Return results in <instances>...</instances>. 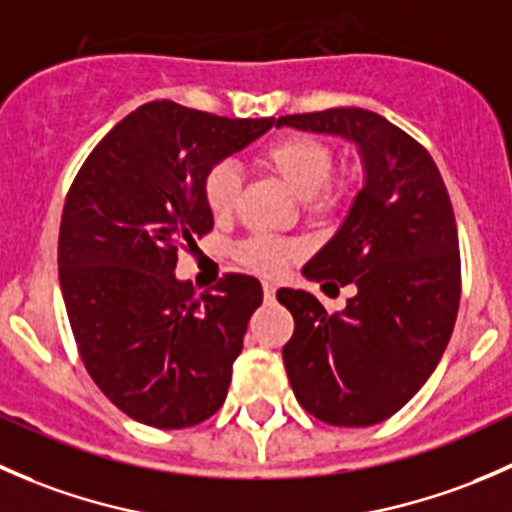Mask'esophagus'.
<instances>
[{"label":"esophagus","instance_id":"34e87169","mask_svg":"<svg viewBox=\"0 0 512 512\" xmlns=\"http://www.w3.org/2000/svg\"><path fill=\"white\" fill-rule=\"evenodd\" d=\"M262 292H265L267 302H272V299H275L277 285H275V282H272V280H265V282H262Z\"/></svg>","mask_w":512,"mask_h":512}]
</instances>
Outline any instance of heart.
Segmentation results:
<instances>
[{"instance_id":"obj_1","label":"heart","mask_w":512,"mask_h":512,"mask_svg":"<svg viewBox=\"0 0 512 512\" xmlns=\"http://www.w3.org/2000/svg\"><path fill=\"white\" fill-rule=\"evenodd\" d=\"M260 160L287 185L289 193L297 195L299 200H307V208L312 213H324L337 203V193L327 190L334 156L327 143L319 138L307 136V133H287V136L267 143ZM237 195H240V170L235 165L225 160L205 173L203 198L215 218L223 220L235 210ZM294 252H297L294 245L267 235L250 237L237 247L240 262L257 272H265V275L285 270Z\"/></svg>"}]
</instances>
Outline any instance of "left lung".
<instances>
[{"instance_id": "1", "label": "left lung", "mask_w": 512, "mask_h": 512, "mask_svg": "<svg viewBox=\"0 0 512 512\" xmlns=\"http://www.w3.org/2000/svg\"><path fill=\"white\" fill-rule=\"evenodd\" d=\"M277 126L339 136L361 158L364 185L347 218L302 267L307 280L356 294L334 314L304 289L277 299L294 317L282 359L304 411L374 426L426 384L456 324L461 257L448 190L426 148L374 111L329 108Z\"/></svg>"}]
</instances>
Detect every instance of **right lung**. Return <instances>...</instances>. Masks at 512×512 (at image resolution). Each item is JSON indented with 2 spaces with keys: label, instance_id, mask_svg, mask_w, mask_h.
I'll return each mask as SVG.
<instances>
[{
  "label": "right lung",
  "instance_id": "add662e5",
  "mask_svg": "<svg viewBox=\"0 0 512 512\" xmlns=\"http://www.w3.org/2000/svg\"><path fill=\"white\" fill-rule=\"evenodd\" d=\"M275 118H223L143 103L81 165L59 230V282L81 359L131 418L185 428L223 406L252 312L255 277L195 297L178 247L213 230L203 178L265 136Z\"/></svg>",
  "mask_w": 512,
  "mask_h": 512
}]
</instances>
